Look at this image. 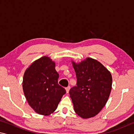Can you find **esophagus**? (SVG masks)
<instances>
[{
  "label": "esophagus",
  "instance_id": "34e87169",
  "mask_svg": "<svg viewBox=\"0 0 134 134\" xmlns=\"http://www.w3.org/2000/svg\"><path fill=\"white\" fill-rule=\"evenodd\" d=\"M70 86H68L67 87L65 88V90H66L67 93H68L69 92V90H70Z\"/></svg>",
  "mask_w": 134,
  "mask_h": 134
}]
</instances>
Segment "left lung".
<instances>
[{"label": "left lung", "mask_w": 134, "mask_h": 134, "mask_svg": "<svg viewBox=\"0 0 134 134\" xmlns=\"http://www.w3.org/2000/svg\"><path fill=\"white\" fill-rule=\"evenodd\" d=\"M71 63L77 77V86L69 91L74 110L82 118L94 117L105 106L109 97L112 75L93 58L88 57L80 63Z\"/></svg>", "instance_id": "1"}]
</instances>
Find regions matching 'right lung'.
Returning <instances> with one entry per match:
<instances>
[{
  "label": "right lung",
  "instance_id": "obj_1",
  "mask_svg": "<svg viewBox=\"0 0 134 134\" xmlns=\"http://www.w3.org/2000/svg\"><path fill=\"white\" fill-rule=\"evenodd\" d=\"M55 63L47 56L35 60L25 71L22 87L26 100L35 112L49 115L57 108L66 91L58 83Z\"/></svg>",
  "mask_w": 134,
  "mask_h": 134
}]
</instances>
